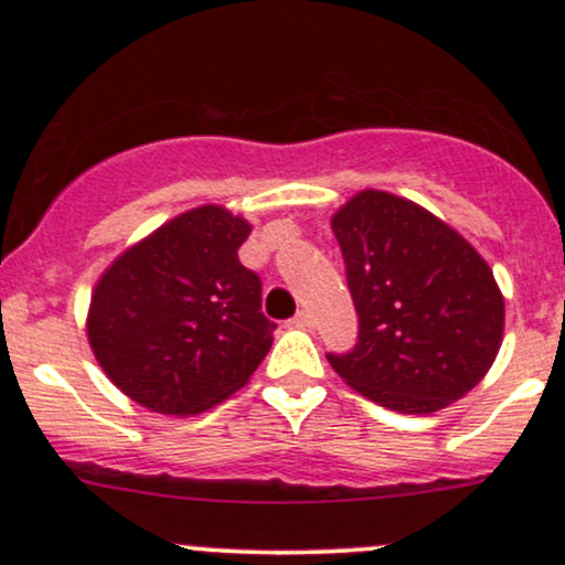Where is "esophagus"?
I'll return each instance as SVG.
<instances>
[{"mask_svg": "<svg viewBox=\"0 0 565 565\" xmlns=\"http://www.w3.org/2000/svg\"><path fill=\"white\" fill-rule=\"evenodd\" d=\"M291 323H295V327H300V329H310V327H313V316H310L308 310H300V313L291 319Z\"/></svg>", "mask_w": 565, "mask_h": 565, "instance_id": "34e87169", "label": "esophagus"}]
</instances>
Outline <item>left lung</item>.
<instances>
[{
    "label": "left lung",
    "mask_w": 565,
    "mask_h": 565,
    "mask_svg": "<svg viewBox=\"0 0 565 565\" xmlns=\"http://www.w3.org/2000/svg\"><path fill=\"white\" fill-rule=\"evenodd\" d=\"M359 313V342L327 355L353 391L398 414L451 406L486 377L504 334L489 263L451 225L387 191L332 215Z\"/></svg>",
    "instance_id": "8db88e82"
}]
</instances>
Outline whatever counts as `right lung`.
<instances>
[{
	"mask_svg": "<svg viewBox=\"0 0 565 565\" xmlns=\"http://www.w3.org/2000/svg\"><path fill=\"white\" fill-rule=\"evenodd\" d=\"M252 225L204 204L159 225L103 270L87 340L106 377L167 417L217 406L249 382L274 345L263 284L238 263Z\"/></svg>",
	"mask_w": 565,
	"mask_h": 565,
	"instance_id": "right-lung-1",
	"label": "right lung"
}]
</instances>
